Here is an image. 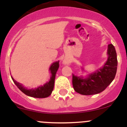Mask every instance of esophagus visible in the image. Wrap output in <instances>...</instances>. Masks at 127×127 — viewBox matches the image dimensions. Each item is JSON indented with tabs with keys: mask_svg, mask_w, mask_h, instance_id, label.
Returning a JSON list of instances; mask_svg holds the SVG:
<instances>
[{
	"mask_svg": "<svg viewBox=\"0 0 127 127\" xmlns=\"http://www.w3.org/2000/svg\"><path fill=\"white\" fill-rule=\"evenodd\" d=\"M64 64H69V62L67 61V60H65V61L64 62Z\"/></svg>",
	"mask_w": 127,
	"mask_h": 127,
	"instance_id": "1",
	"label": "esophagus"
}]
</instances>
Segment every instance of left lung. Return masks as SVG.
Returning <instances> with one entry per match:
<instances>
[{"label":"left lung","mask_w":127,"mask_h":127,"mask_svg":"<svg viewBox=\"0 0 127 127\" xmlns=\"http://www.w3.org/2000/svg\"><path fill=\"white\" fill-rule=\"evenodd\" d=\"M107 54L108 58L104 66L86 78L72 74V85L76 92L84 95H95L102 92L111 83L118 65L116 50L112 44L108 45Z\"/></svg>","instance_id":"1"}]
</instances>
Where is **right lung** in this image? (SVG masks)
Listing matches in <instances>:
<instances>
[{
	"mask_svg": "<svg viewBox=\"0 0 127 127\" xmlns=\"http://www.w3.org/2000/svg\"><path fill=\"white\" fill-rule=\"evenodd\" d=\"M59 67V61L55 62L53 63L50 67V71L51 74V78L49 82H47L43 86H41L37 87V88H32V89H27L23 86V85L16 81L14 80L11 76V78L13 79L18 88L22 91L23 94L25 95L35 98H46L49 97L52 93V91L54 88V83H55V79L56 73Z\"/></svg>",
	"mask_w": 127,
	"mask_h": 127,
	"instance_id": "right-lung-1",
	"label": "right lung"
}]
</instances>
